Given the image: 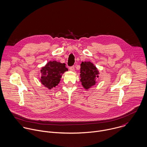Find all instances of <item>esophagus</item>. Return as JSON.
<instances>
[{"label": "esophagus", "instance_id": "esophagus-1", "mask_svg": "<svg viewBox=\"0 0 147 147\" xmlns=\"http://www.w3.org/2000/svg\"><path fill=\"white\" fill-rule=\"evenodd\" d=\"M69 70L71 71H74L75 70V67L74 66H72V67H69Z\"/></svg>", "mask_w": 147, "mask_h": 147}]
</instances>
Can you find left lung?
<instances>
[{"mask_svg": "<svg viewBox=\"0 0 147 147\" xmlns=\"http://www.w3.org/2000/svg\"><path fill=\"white\" fill-rule=\"evenodd\" d=\"M99 72L91 62H82L80 64V82L86 89L90 88L96 83Z\"/></svg>", "mask_w": 147, "mask_h": 147, "instance_id": "1", "label": "left lung"}]
</instances>
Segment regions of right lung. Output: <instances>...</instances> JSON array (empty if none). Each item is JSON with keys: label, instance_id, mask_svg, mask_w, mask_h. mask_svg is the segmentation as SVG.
Segmentation results:
<instances>
[{"label": "right lung", "instance_id": "right-lung-1", "mask_svg": "<svg viewBox=\"0 0 147 147\" xmlns=\"http://www.w3.org/2000/svg\"><path fill=\"white\" fill-rule=\"evenodd\" d=\"M68 71L65 64L56 61H49L41 69V82L49 89L55 87L60 82L61 75Z\"/></svg>", "mask_w": 147, "mask_h": 147}]
</instances>
